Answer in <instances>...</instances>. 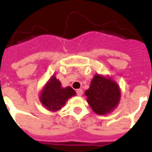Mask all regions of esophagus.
Here are the masks:
<instances>
[{
	"label": "esophagus",
	"mask_w": 152,
	"mask_h": 152,
	"mask_svg": "<svg viewBox=\"0 0 152 152\" xmlns=\"http://www.w3.org/2000/svg\"><path fill=\"white\" fill-rule=\"evenodd\" d=\"M76 93H77V96H81V95L83 94V91L81 89H77V91H76Z\"/></svg>",
	"instance_id": "34e87169"
}]
</instances>
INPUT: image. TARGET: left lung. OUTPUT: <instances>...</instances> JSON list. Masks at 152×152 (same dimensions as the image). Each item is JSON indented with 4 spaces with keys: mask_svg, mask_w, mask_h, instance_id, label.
Masks as SVG:
<instances>
[{
    "mask_svg": "<svg viewBox=\"0 0 152 152\" xmlns=\"http://www.w3.org/2000/svg\"><path fill=\"white\" fill-rule=\"evenodd\" d=\"M87 101L93 111L98 115L110 113L119 104L121 93L117 83L110 77L95 75L91 86L85 91Z\"/></svg>",
    "mask_w": 152,
    "mask_h": 152,
    "instance_id": "left-lung-1",
    "label": "left lung"
}]
</instances>
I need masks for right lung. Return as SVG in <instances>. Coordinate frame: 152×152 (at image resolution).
<instances>
[{
  "instance_id": "right-lung-1",
  "label": "right lung",
  "mask_w": 152,
  "mask_h": 152,
  "mask_svg": "<svg viewBox=\"0 0 152 152\" xmlns=\"http://www.w3.org/2000/svg\"><path fill=\"white\" fill-rule=\"evenodd\" d=\"M75 95L76 92L71 87L62 88L61 82L52 75L42 90L39 100L48 110L56 112L61 110L67 100Z\"/></svg>"
}]
</instances>
